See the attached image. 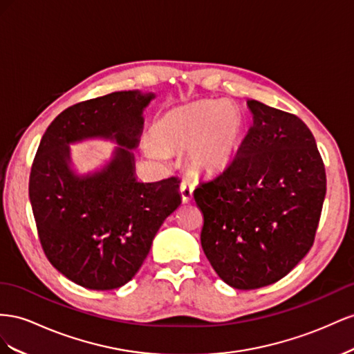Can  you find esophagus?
<instances>
[{
    "label": "esophagus",
    "instance_id": "34e87169",
    "mask_svg": "<svg viewBox=\"0 0 354 354\" xmlns=\"http://www.w3.org/2000/svg\"><path fill=\"white\" fill-rule=\"evenodd\" d=\"M180 197H183L184 203H188V201L193 200V193H194V187L193 184L189 183V180H184L183 184H180Z\"/></svg>",
    "mask_w": 354,
    "mask_h": 354
}]
</instances>
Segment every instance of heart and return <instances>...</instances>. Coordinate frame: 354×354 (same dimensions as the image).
Returning <instances> with one entry per match:
<instances>
[{
    "label": "heart",
    "instance_id": "b5f03b06",
    "mask_svg": "<svg viewBox=\"0 0 354 354\" xmlns=\"http://www.w3.org/2000/svg\"><path fill=\"white\" fill-rule=\"evenodd\" d=\"M243 133V118L233 108L221 102H205L174 111L160 120L154 138L160 148L147 145L153 157L165 153L189 151L191 166L201 171L225 167L233 158Z\"/></svg>",
    "mask_w": 354,
    "mask_h": 354
}]
</instances>
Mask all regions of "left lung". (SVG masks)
Masks as SVG:
<instances>
[{"instance_id":"8db88e82","label":"left lung","mask_w":354,"mask_h":354,"mask_svg":"<svg viewBox=\"0 0 354 354\" xmlns=\"http://www.w3.org/2000/svg\"><path fill=\"white\" fill-rule=\"evenodd\" d=\"M254 124L237 157L196 188L201 248L236 289L285 277L307 255L326 194L316 140L295 114L248 100Z\"/></svg>"}]
</instances>
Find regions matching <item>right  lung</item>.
I'll use <instances>...</instances> for the list:
<instances>
[{
  "mask_svg": "<svg viewBox=\"0 0 354 354\" xmlns=\"http://www.w3.org/2000/svg\"><path fill=\"white\" fill-rule=\"evenodd\" d=\"M154 95L114 92L62 111L43 135L29 175L38 239L47 259L74 283L111 290L142 266L165 219L180 206L176 176L139 183L133 154L142 109ZM114 137L122 147L99 174L78 178L67 167L69 142Z\"/></svg>",
  "mask_w": 354,
  "mask_h": 354,
  "instance_id": "1",
  "label": "right lung"
}]
</instances>
